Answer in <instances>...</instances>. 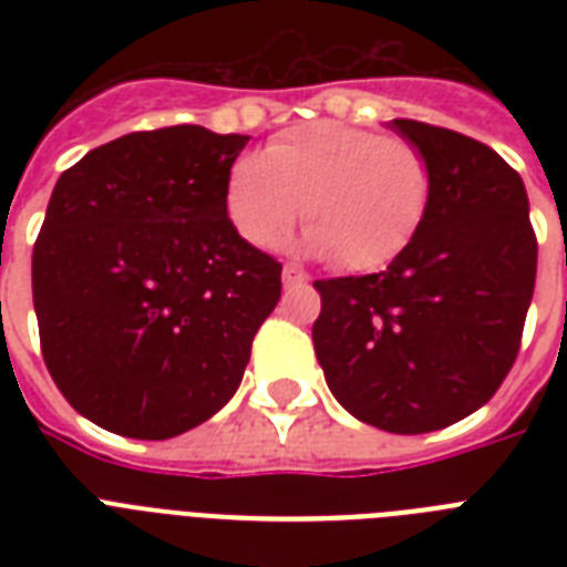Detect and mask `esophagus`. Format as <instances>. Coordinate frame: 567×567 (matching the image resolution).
<instances>
[{"label": "esophagus", "instance_id": "1", "mask_svg": "<svg viewBox=\"0 0 567 567\" xmlns=\"http://www.w3.org/2000/svg\"><path fill=\"white\" fill-rule=\"evenodd\" d=\"M282 282L285 288H293V285H306L309 282V276H306V270L297 265H285L282 267Z\"/></svg>", "mask_w": 567, "mask_h": 567}]
</instances>
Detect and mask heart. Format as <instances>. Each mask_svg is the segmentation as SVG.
<instances>
[{
	"label": "heart",
	"mask_w": 567,
	"mask_h": 567,
	"mask_svg": "<svg viewBox=\"0 0 567 567\" xmlns=\"http://www.w3.org/2000/svg\"><path fill=\"white\" fill-rule=\"evenodd\" d=\"M435 176L405 137L336 120L306 123L244 155L226 182V214L252 247H274L306 220L309 247L341 270H382L430 217Z\"/></svg>",
	"instance_id": "heart-1"
}]
</instances>
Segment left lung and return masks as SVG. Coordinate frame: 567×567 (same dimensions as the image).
Instances as JSON below:
<instances>
[{
  "label": "left lung",
  "mask_w": 567,
  "mask_h": 567,
  "mask_svg": "<svg viewBox=\"0 0 567 567\" xmlns=\"http://www.w3.org/2000/svg\"><path fill=\"white\" fill-rule=\"evenodd\" d=\"M391 128L430 158V217L388 270L315 282L311 341L347 412L421 435L476 412L512 371L538 244L524 182L492 146L417 120Z\"/></svg>",
  "instance_id": "left-lung-1"
}]
</instances>
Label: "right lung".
I'll use <instances>...</instances> for the list:
<instances>
[{
    "label": "right lung",
    "mask_w": 567,
    "mask_h": 567,
    "mask_svg": "<svg viewBox=\"0 0 567 567\" xmlns=\"http://www.w3.org/2000/svg\"><path fill=\"white\" fill-rule=\"evenodd\" d=\"M247 135L132 132L61 173L31 252L40 350L75 412L126 439L194 430L238 391L282 265L240 238Z\"/></svg>",
    "instance_id": "1"
}]
</instances>
